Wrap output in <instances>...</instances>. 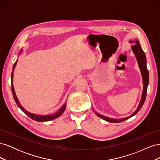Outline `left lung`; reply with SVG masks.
<instances>
[{
  "instance_id": "8db88e82",
  "label": "left lung",
  "mask_w": 160,
  "mask_h": 160,
  "mask_svg": "<svg viewBox=\"0 0 160 160\" xmlns=\"http://www.w3.org/2000/svg\"><path fill=\"white\" fill-rule=\"evenodd\" d=\"M130 42L134 43V45L132 46V51H133L134 54L135 55V57H136L139 67L140 68V71H141L142 72V79H143V92H142V99L141 101H140V103L139 104L138 108L137 110L135 111V112L131 115L128 118H125L122 119H113V118H110L105 117L104 115H101L98 113H97L96 111H95V114L99 117L100 118L103 119L107 122H111V123H120L122 122H123V121L126 120L130 118L133 117V115H136L138 113V111L141 109L142 108V106L145 102V100H146V95H147V89H148V85L149 84V72L147 69V66H146V55L142 50L141 45H140L139 41L137 39H135V41H130Z\"/></svg>"
}]
</instances>
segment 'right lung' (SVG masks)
<instances>
[{"instance_id":"1","label":"right lung","mask_w":160,"mask_h":160,"mask_svg":"<svg viewBox=\"0 0 160 160\" xmlns=\"http://www.w3.org/2000/svg\"><path fill=\"white\" fill-rule=\"evenodd\" d=\"M22 51V49L21 50V51ZM17 61H18V59L16 61V62H14V64L12 67V73H11V85H12V95H13V98H14V101H15V102L17 103V105L18 106V108H20L24 113H25V114H27L28 117H29L30 118H31L32 119L35 120V121H37V122H49V121H51V120H52L58 117H59V116L64 112V111L66 109V106H67V103H65L62 106L61 108L57 111V113H54L53 115H35V114H32V113H31L30 112H28V111L27 110H25V109H24L22 105L20 104V102H19L18 99H17V97L15 95V92H14V88H13V83H12V79H13V72H14V68H15V66L17 63Z\"/></svg>"}]
</instances>
